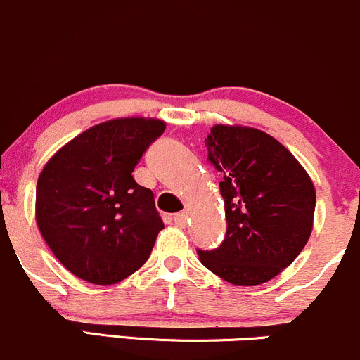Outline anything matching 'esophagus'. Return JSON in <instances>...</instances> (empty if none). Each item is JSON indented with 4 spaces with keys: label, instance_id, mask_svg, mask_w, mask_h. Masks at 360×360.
<instances>
[{
    "label": "esophagus",
    "instance_id": "1",
    "mask_svg": "<svg viewBox=\"0 0 360 360\" xmlns=\"http://www.w3.org/2000/svg\"><path fill=\"white\" fill-rule=\"evenodd\" d=\"M173 223H175L176 226H180V228H184L185 224H187V214L185 212H179L173 216Z\"/></svg>",
    "mask_w": 360,
    "mask_h": 360
}]
</instances>
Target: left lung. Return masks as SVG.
Segmentation results:
<instances>
[{"label":"left lung","mask_w":360,"mask_h":360,"mask_svg":"<svg viewBox=\"0 0 360 360\" xmlns=\"http://www.w3.org/2000/svg\"><path fill=\"white\" fill-rule=\"evenodd\" d=\"M224 199L226 236L197 250L204 267L234 285H258L289 267L308 243L316 192L300 161L253 127L214 126L205 139Z\"/></svg>","instance_id":"1"}]
</instances>
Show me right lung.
<instances>
[{
	"mask_svg": "<svg viewBox=\"0 0 360 360\" xmlns=\"http://www.w3.org/2000/svg\"><path fill=\"white\" fill-rule=\"evenodd\" d=\"M158 119L93 126L47 161L35 192L44 240L71 274L91 284L122 281L144 265L165 228L155 195L132 176L165 132Z\"/></svg>",
	"mask_w": 360,
	"mask_h": 360,
	"instance_id": "obj_1",
	"label": "right lung"
}]
</instances>
